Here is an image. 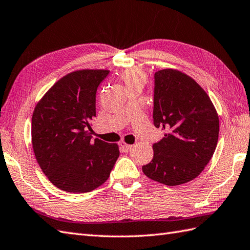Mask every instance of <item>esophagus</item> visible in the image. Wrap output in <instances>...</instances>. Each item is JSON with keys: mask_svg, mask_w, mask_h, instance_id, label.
I'll use <instances>...</instances> for the list:
<instances>
[{"mask_svg": "<svg viewBox=\"0 0 250 250\" xmlns=\"http://www.w3.org/2000/svg\"><path fill=\"white\" fill-rule=\"evenodd\" d=\"M132 147H133L132 145H129V144L125 143V142H120V150L123 152H125V153L129 152Z\"/></svg>", "mask_w": 250, "mask_h": 250, "instance_id": "1", "label": "esophagus"}]
</instances>
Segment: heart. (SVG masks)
<instances>
[{
    "label": "heart",
    "mask_w": 250,
    "mask_h": 250,
    "mask_svg": "<svg viewBox=\"0 0 250 250\" xmlns=\"http://www.w3.org/2000/svg\"><path fill=\"white\" fill-rule=\"evenodd\" d=\"M121 79H123L127 89H130L136 85L144 86L146 83L147 74L141 68H132L121 73Z\"/></svg>",
    "instance_id": "obj_1"
}]
</instances>
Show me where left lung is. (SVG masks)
Here are the masks:
<instances>
[{
	"mask_svg": "<svg viewBox=\"0 0 250 250\" xmlns=\"http://www.w3.org/2000/svg\"><path fill=\"white\" fill-rule=\"evenodd\" d=\"M153 124L167 133L153 144L145 175L168 187L198 177L215 151L219 133L217 112L204 88L177 69L155 72Z\"/></svg>",
	"mask_w": 250,
	"mask_h": 250,
	"instance_id": "obj_1",
	"label": "left lung"
}]
</instances>
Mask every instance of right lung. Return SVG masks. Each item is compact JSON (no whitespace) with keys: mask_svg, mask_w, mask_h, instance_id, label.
Here are the masks:
<instances>
[{"mask_svg":"<svg viewBox=\"0 0 250 250\" xmlns=\"http://www.w3.org/2000/svg\"><path fill=\"white\" fill-rule=\"evenodd\" d=\"M108 73L103 69L68 73L35 106V156L51 183L68 193H87L100 187L119 156L117 144L91 136L97 88Z\"/></svg>","mask_w":250,"mask_h":250,"instance_id":"obj_1","label":"right lung"}]
</instances>
